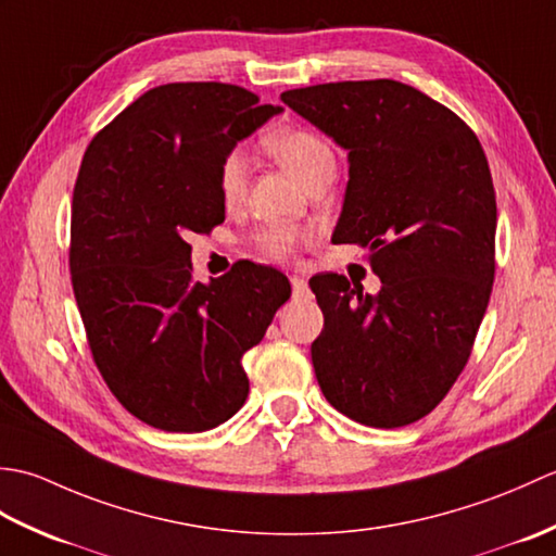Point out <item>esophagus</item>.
<instances>
[{
	"mask_svg": "<svg viewBox=\"0 0 556 556\" xmlns=\"http://www.w3.org/2000/svg\"><path fill=\"white\" fill-rule=\"evenodd\" d=\"M291 289H293V296H296V299L308 296V281H305V277L293 275L291 277Z\"/></svg>",
	"mask_w": 556,
	"mask_h": 556,
	"instance_id": "esophagus-1",
	"label": "esophagus"
}]
</instances>
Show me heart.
<instances>
[{
	"label": "heart",
	"mask_w": 556,
	"mask_h": 556,
	"mask_svg": "<svg viewBox=\"0 0 556 556\" xmlns=\"http://www.w3.org/2000/svg\"><path fill=\"white\" fill-rule=\"evenodd\" d=\"M267 150L303 186L315 174L334 169L337 164L332 146L323 136L308 131V128H289V131L275 134L267 140ZM248 176H251V157H248V152L243 148L229 150L219 164V193L227 203H236L243 195ZM299 239L301 233L293 227L271 224V227L255 236V243L269 257H287L293 251V245L299 243Z\"/></svg>",
	"instance_id": "b5f03b06"
}]
</instances>
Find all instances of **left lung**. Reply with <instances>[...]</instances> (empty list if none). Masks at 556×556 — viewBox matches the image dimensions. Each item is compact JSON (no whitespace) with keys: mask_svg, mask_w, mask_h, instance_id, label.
<instances>
[{"mask_svg":"<svg viewBox=\"0 0 556 556\" xmlns=\"http://www.w3.org/2000/svg\"><path fill=\"white\" fill-rule=\"evenodd\" d=\"M281 102L349 152L334 243L370 251L377 296L317 275L323 334L311 356L325 399L370 428L440 404L468 363L494 281L497 200L476 134L406 83L341 80Z\"/></svg>","mask_w":556,"mask_h":556,"instance_id":"obj_1","label":"left lung"}]
</instances>
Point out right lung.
Returning <instances> with one entry per match:
<instances>
[{"label": "right lung", "mask_w": 556, "mask_h": 556, "mask_svg": "<svg viewBox=\"0 0 556 556\" xmlns=\"http://www.w3.org/2000/svg\"><path fill=\"white\" fill-rule=\"evenodd\" d=\"M279 112L229 83H167L128 104L83 155L71 285L104 382L157 430L229 420L248 396L243 353L291 296L281 271L248 260L195 281L186 241L224 222V155Z\"/></svg>", "instance_id": "add662e5"}]
</instances>
